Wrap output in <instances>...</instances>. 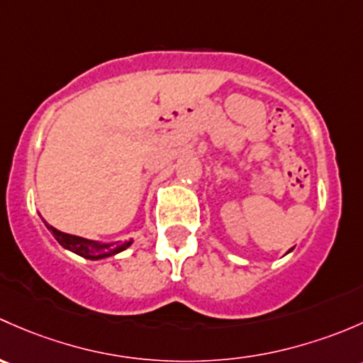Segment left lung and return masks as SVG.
<instances>
[{
	"label": "left lung",
	"instance_id": "1",
	"mask_svg": "<svg viewBox=\"0 0 363 363\" xmlns=\"http://www.w3.org/2000/svg\"><path fill=\"white\" fill-rule=\"evenodd\" d=\"M290 252H292V250H290Z\"/></svg>",
	"mask_w": 363,
	"mask_h": 363
}]
</instances>
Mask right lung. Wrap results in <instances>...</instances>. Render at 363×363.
<instances>
[{"label": "right lung", "mask_w": 363, "mask_h": 363, "mask_svg": "<svg viewBox=\"0 0 363 363\" xmlns=\"http://www.w3.org/2000/svg\"><path fill=\"white\" fill-rule=\"evenodd\" d=\"M43 220V218H42ZM45 227L52 233L55 241L62 246L65 250H69V252L77 253V255L84 257V259L89 260H101V259H108V257H113L117 253L124 252V250L129 248L133 245V239L130 241H110V242H103V241H92V239H85L80 236H73V234H66L57 230L55 227L48 225L47 222L43 220Z\"/></svg>", "instance_id": "1"}]
</instances>
